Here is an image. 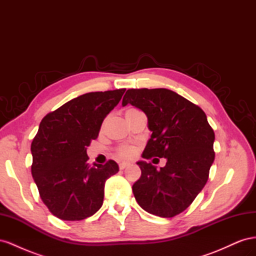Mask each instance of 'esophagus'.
<instances>
[{"instance_id":"obj_1","label":"esophagus","mask_w":256,"mask_h":256,"mask_svg":"<svg viewBox=\"0 0 256 256\" xmlns=\"http://www.w3.org/2000/svg\"><path fill=\"white\" fill-rule=\"evenodd\" d=\"M129 166H130V164H128V162H122V164H120V168L124 170V168H128Z\"/></svg>"}]
</instances>
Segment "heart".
<instances>
[{
  "label": "heart",
  "mask_w": 256,
  "mask_h": 256,
  "mask_svg": "<svg viewBox=\"0 0 256 256\" xmlns=\"http://www.w3.org/2000/svg\"><path fill=\"white\" fill-rule=\"evenodd\" d=\"M134 109H130L127 112L134 111ZM116 154H118V156L120 158H131L134 154V148L132 146H128V145L120 146L118 148H116Z\"/></svg>",
  "instance_id": "1"
}]
</instances>
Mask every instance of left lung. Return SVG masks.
Returning a JSON list of instances; mask_svg holds the SVG:
<instances>
[{"label": "left lung", "mask_w": 256, "mask_h": 256, "mask_svg": "<svg viewBox=\"0 0 256 256\" xmlns=\"http://www.w3.org/2000/svg\"><path fill=\"white\" fill-rule=\"evenodd\" d=\"M128 104L146 114L152 132L142 157L166 159L160 170L138 162L142 174L132 186L134 198L145 212L172 218L191 205L207 182L214 132L205 112L173 90L130 88L122 104Z\"/></svg>", "instance_id": "left-lung-1"}]
</instances>
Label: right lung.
I'll use <instances>...</instances> for the list:
<instances>
[{"label":"right lung","mask_w":256,"mask_h":256,"mask_svg":"<svg viewBox=\"0 0 256 256\" xmlns=\"http://www.w3.org/2000/svg\"><path fill=\"white\" fill-rule=\"evenodd\" d=\"M125 90L88 92L42 120L30 145V171L44 204L58 219H86L102 206L106 180L118 166L113 160L90 166L86 147Z\"/></svg>","instance_id":"add662e5"}]
</instances>
